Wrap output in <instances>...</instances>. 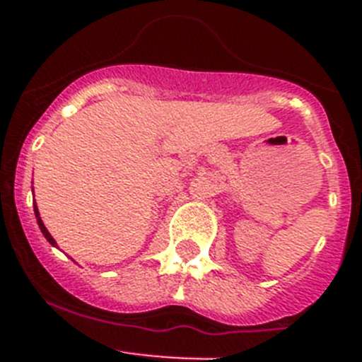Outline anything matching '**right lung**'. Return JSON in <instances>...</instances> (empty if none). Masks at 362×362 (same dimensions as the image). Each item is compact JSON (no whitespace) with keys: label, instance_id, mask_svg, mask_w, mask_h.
<instances>
[{"label":"right lung","instance_id":"right-lung-1","mask_svg":"<svg viewBox=\"0 0 362 362\" xmlns=\"http://www.w3.org/2000/svg\"><path fill=\"white\" fill-rule=\"evenodd\" d=\"M34 212H36V217H37V225H40L41 232H43V235H45V238H47V241H49L50 245H56V241H54V238H52V235H50V233H49V230L45 228L43 221H41V217H40V212H37V206H36V204H34Z\"/></svg>","mask_w":362,"mask_h":362}]
</instances>
